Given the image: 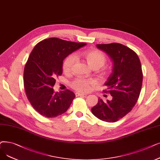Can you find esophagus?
<instances>
[{
	"instance_id": "obj_1",
	"label": "esophagus",
	"mask_w": 160,
	"mask_h": 160,
	"mask_svg": "<svg viewBox=\"0 0 160 160\" xmlns=\"http://www.w3.org/2000/svg\"><path fill=\"white\" fill-rule=\"evenodd\" d=\"M75 95H76V97H78V96H86V94H84V93H79V92H76L75 93Z\"/></svg>"
}]
</instances>
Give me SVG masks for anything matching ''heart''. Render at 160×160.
Here are the masks:
<instances>
[{"instance_id":"obj_1","label":"heart","mask_w":160,"mask_h":160,"mask_svg":"<svg viewBox=\"0 0 160 160\" xmlns=\"http://www.w3.org/2000/svg\"><path fill=\"white\" fill-rule=\"evenodd\" d=\"M80 55L84 58L87 61L88 64L92 68H99L105 65L106 62V57L102 52L97 50H87L80 52ZM76 56L74 54L69 55L65 59L63 65V71L66 73L71 72L76 62ZM105 72V74L107 73ZM94 83L93 80L86 79L82 77H79L75 79L71 83V87L76 91L80 92H86L89 90L90 86Z\"/></svg>"}]
</instances>
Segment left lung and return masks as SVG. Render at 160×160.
<instances>
[{
    "instance_id": "obj_1",
    "label": "left lung",
    "mask_w": 160,
    "mask_h": 160,
    "mask_svg": "<svg viewBox=\"0 0 160 160\" xmlns=\"http://www.w3.org/2000/svg\"><path fill=\"white\" fill-rule=\"evenodd\" d=\"M105 52L113 63L112 72L105 85L112 99L98 102L92 108L97 118L107 122H115L122 118L136 104L142 84L141 61L137 53L129 48L118 43L97 44Z\"/></svg>"
}]
</instances>
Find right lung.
Returning <instances> with one entry per match:
<instances>
[{"label": "right lung", "instance_id": "add662e5", "mask_svg": "<svg viewBox=\"0 0 160 160\" xmlns=\"http://www.w3.org/2000/svg\"><path fill=\"white\" fill-rule=\"evenodd\" d=\"M86 45L50 38L33 48L24 69V87L31 105L42 116L57 117L71 106L75 94L68 89L55 92L53 87L63 72V60Z\"/></svg>", "mask_w": 160, "mask_h": 160}]
</instances>
